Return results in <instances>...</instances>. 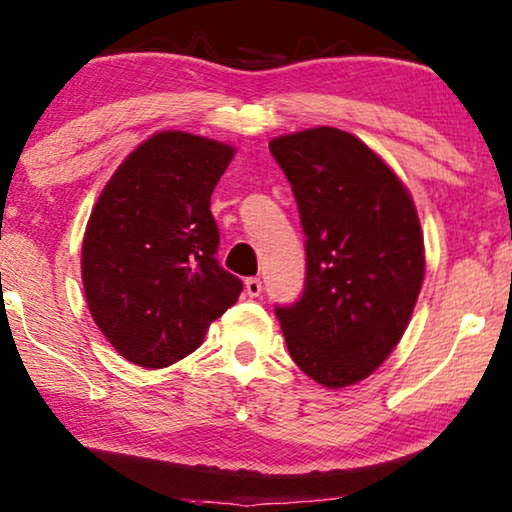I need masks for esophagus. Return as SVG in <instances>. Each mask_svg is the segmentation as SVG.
<instances>
[{"label": "esophagus", "instance_id": "34e87169", "mask_svg": "<svg viewBox=\"0 0 512 512\" xmlns=\"http://www.w3.org/2000/svg\"><path fill=\"white\" fill-rule=\"evenodd\" d=\"M246 292H248V297H259V294H262V280L246 278Z\"/></svg>", "mask_w": 512, "mask_h": 512}]
</instances>
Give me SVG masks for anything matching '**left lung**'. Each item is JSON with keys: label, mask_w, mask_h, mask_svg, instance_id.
Wrapping results in <instances>:
<instances>
[{"label": "left lung", "mask_w": 512, "mask_h": 512, "mask_svg": "<svg viewBox=\"0 0 512 512\" xmlns=\"http://www.w3.org/2000/svg\"><path fill=\"white\" fill-rule=\"evenodd\" d=\"M269 150L306 234L304 290L276 306L287 350L320 385L359 383L401 341L420 294L415 206L392 169L341 129L278 136Z\"/></svg>", "instance_id": "left-lung-1"}]
</instances>
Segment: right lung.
<instances>
[{
	"label": "right lung",
	"instance_id": "1",
	"mask_svg": "<svg viewBox=\"0 0 512 512\" xmlns=\"http://www.w3.org/2000/svg\"><path fill=\"white\" fill-rule=\"evenodd\" d=\"M234 157L225 143L162 132L99 194L83 239L92 318L129 362L162 369L194 352L236 304L241 278L218 262L211 194Z\"/></svg>",
	"mask_w": 512,
	"mask_h": 512
}]
</instances>
